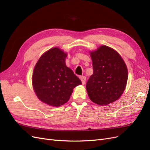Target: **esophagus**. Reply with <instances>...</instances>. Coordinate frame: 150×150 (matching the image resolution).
<instances>
[{"label": "esophagus", "mask_w": 150, "mask_h": 150, "mask_svg": "<svg viewBox=\"0 0 150 150\" xmlns=\"http://www.w3.org/2000/svg\"><path fill=\"white\" fill-rule=\"evenodd\" d=\"M80 79H81V81H82V84H85L86 81V76H80Z\"/></svg>", "instance_id": "34e87169"}]
</instances>
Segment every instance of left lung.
Listing matches in <instances>:
<instances>
[{
	"label": "left lung",
	"mask_w": 150,
	"mask_h": 150,
	"mask_svg": "<svg viewBox=\"0 0 150 150\" xmlns=\"http://www.w3.org/2000/svg\"><path fill=\"white\" fill-rule=\"evenodd\" d=\"M90 54L93 74L86 83V89L93 103L106 105L118 99L124 92L128 69L120 54L106 46Z\"/></svg>",
	"instance_id": "left-lung-1"
}]
</instances>
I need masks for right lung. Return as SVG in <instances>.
<instances>
[{
  "instance_id": "right-lung-1",
  "label": "right lung",
  "mask_w": 150,
  "mask_h": 150,
  "mask_svg": "<svg viewBox=\"0 0 150 150\" xmlns=\"http://www.w3.org/2000/svg\"><path fill=\"white\" fill-rule=\"evenodd\" d=\"M67 54L54 47L45 52L36 64L33 75L34 91L40 101L50 106L67 103L80 79L66 65Z\"/></svg>"
}]
</instances>
